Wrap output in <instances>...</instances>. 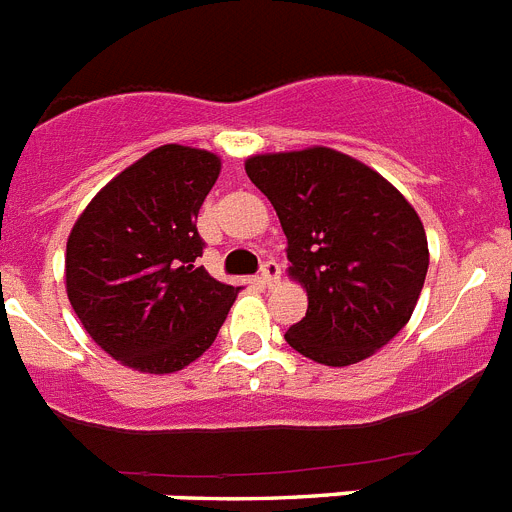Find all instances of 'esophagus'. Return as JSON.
<instances>
[{
	"instance_id": "esophagus-1",
	"label": "esophagus",
	"mask_w": 512,
	"mask_h": 512,
	"mask_svg": "<svg viewBox=\"0 0 512 512\" xmlns=\"http://www.w3.org/2000/svg\"><path fill=\"white\" fill-rule=\"evenodd\" d=\"M279 274H282V269H279V264L274 259H269L261 264V279H264V284H269V287L277 282Z\"/></svg>"
}]
</instances>
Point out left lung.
<instances>
[{
	"label": "left lung",
	"mask_w": 512,
	"mask_h": 512,
	"mask_svg": "<svg viewBox=\"0 0 512 512\" xmlns=\"http://www.w3.org/2000/svg\"><path fill=\"white\" fill-rule=\"evenodd\" d=\"M287 235L307 312L284 333L307 359L348 366L405 328L428 274L418 212L384 176L330 148L246 161Z\"/></svg>",
	"instance_id": "obj_1"
}]
</instances>
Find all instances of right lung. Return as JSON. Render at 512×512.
<instances>
[{"label":"right lung","mask_w":512,"mask_h":512,"mask_svg":"<svg viewBox=\"0 0 512 512\" xmlns=\"http://www.w3.org/2000/svg\"><path fill=\"white\" fill-rule=\"evenodd\" d=\"M220 174L200 148L161 146L115 176L66 243V292L97 346L138 372L171 374L200 359L238 287L197 266V212Z\"/></svg>","instance_id":"1"}]
</instances>
